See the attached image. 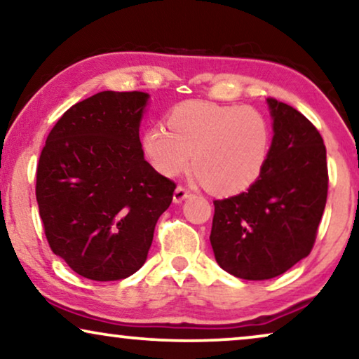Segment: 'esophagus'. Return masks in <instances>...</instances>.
I'll list each match as a JSON object with an SVG mask.
<instances>
[{
  "label": "esophagus",
  "mask_w": 359,
  "mask_h": 359,
  "mask_svg": "<svg viewBox=\"0 0 359 359\" xmlns=\"http://www.w3.org/2000/svg\"><path fill=\"white\" fill-rule=\"evenodd\" d=\"M189 191L186 189V188H183V186H178V188L175 189V194H173V201L176 204H180V203H183V201L186 199V198H189Z\"/></svg>",
  "instance_id": "esophagus-1"
}]
</instances>
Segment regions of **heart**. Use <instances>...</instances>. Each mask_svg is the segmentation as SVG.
I'll list each match as a JSON object with an SVG mask.
<instances>
[{"mask_svg": "<svg viewBox=\"0 0 359 359\" xmlns=\"http://www.w3.org/2000/svg\"><path fill=\"white\" fill-rule=\"evenodd\" d=\"M168 130L154 126L142 145L150 163L165 176L191 165L204 188L219 196L237 194L262 175L271 149V127L250 106L208 101L181 102L170 112Z\"/></svg>", "mask_w": 359, "mask_h": 359, "instance_id": "heart-1", "label": "heart"}]
</instances>
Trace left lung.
Wrapping results in <instances>:
<instances>
[{
	"label": "left lung",
	"instance_id": "left-lung-1",
	"mask_svg": "<svg viewBox=\"0 0 359 359\" xmlns=\"http://www.w3.org/2000/svg\"><path fill=\"white\" fill-rule=\"evenodd\" d=\"M266 101L274 132L266 165L245 193L214 201L210 230L219 266L250 281L276 278L311 253L328 191L322 135L297 109Z\"/></svg>",
	"mask_w": 359,
	"mask_h": 359
}]
</instances>
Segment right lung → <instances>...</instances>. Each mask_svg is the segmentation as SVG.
Instances as JSON below:
<instances>
[{
    "label": "right lung",
    "mask_w": 359,
    "mask_h": 359,
    "mask_svg": "<svg viewBox=\"0 0 359 359\" xmlns=\"http://www.w3.org/2000/svg\"><path fill=\"white\" fill-rule=\"evenodd\" d=\"M149 95L101 91L72 106L48 134L36 198L52 252L93 281L139 271L176 184L144 158Z\"/></svg>",
    "instance_id": "right-lung-1"
}]
</instances>
